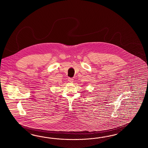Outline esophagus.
Returning a JSON list of instances; mask_svg holds the SVG:
<instances>
[{"label":"esophagus","instance_id":"1","mask_svg":"<svg viewBox=\"0 0 148 148\" xmlns=\"http://www.w3.org/2000/svg\"><path fill=\"white\" fill-rule=\"evenodd\" d=\"M68 81H69V82H71V83H73V79L72 78H69V79H68Z\"/></svg>","mask_w":148,"mask_h":148}]
</instances>
